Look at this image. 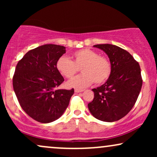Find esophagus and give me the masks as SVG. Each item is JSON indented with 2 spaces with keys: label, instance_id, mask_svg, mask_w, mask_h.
<instances>
[{
  "label": "esophagus",
  "instance_id": "1",
  "mask_svg": "<svg viewBox=\"0 0 157 157\" xmlns=\"http://www.w3.org/2000/svg\"><path fill=\"white\" fill-rule=\"evenodd\" d=\"M84 90L83 89H75V91L76 93H79V92H82Z\"/></svg>",
  "mask_w": 157,
  "mask_h": 157
}]
</instances>
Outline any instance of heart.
I'll list each match as a JSON object with an SVG mask.
<instances>
[{"label":"heart","instance_id":"b5f03b06","mask_svg":"<svg viewBox=\"0 0 157 157\" xmlns=\"http://www.w3.org/2000/svg\"><path fill=\"white\" fill-rule=\"evenodd\" d=\"M71 60L62 56L56 63V68L62 76L71 79L81 68L82 73L80 76L68 81V87L85 88L94 82L101 85L109 79L112 71L111 61L105 56L99 55L97 52L90 48H82L74 52Z\"/></svg>","mask_w":157,"mask_h":157}]
</instances>
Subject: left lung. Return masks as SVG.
Instances as JSON below:
<instances>
[{
    "label": "left lung",
    "mask_w": 157,
    "mask_h": 157,
    "mask_svg": "<svg viewBox=\"0 0 157 157\" xmlns=\"http://www.w3.org/2000/svg\"><path fill=\"white\" fill-rule=\"evenodd\" d=\"M94 47L109 56L112 71L105 83L92 89L94 97L88 107L97 120L117 121L132 109L141 91L140 66L129 52L115 45L97 44Z\"/></svg>",
    "instance_id": "left-lung-1"
}]
</instances>
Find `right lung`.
Masks as SVG:
<instances>
[{
  "mask_svg": "<svg viewBox=\"0 0 157 157\" xmlns=\"http://www.w3.org/2000/svg\"><path fill=\"white\" fill-rule=\"evenodd\" d=\"M65 53L64 46L46 44L29 51L16 66L14 91L23 111L36 121L48 123L60 118L75 92L55 90L64 81L56 63Z\"/></svg>",
  "mask_w": 157,
  "mask_h": 157,
  "instance_id": "right-lung-1",
  "label": "right lung"
}]
</instances>
